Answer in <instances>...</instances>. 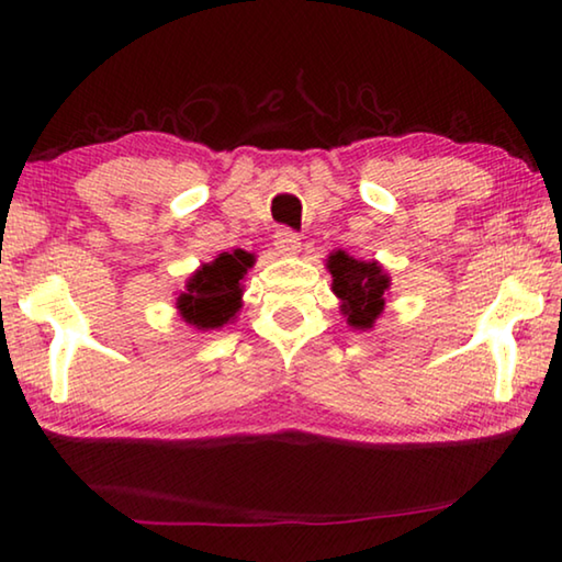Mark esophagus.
<instances>
[{"label":"esophagus","mask_w":562,"mask_h":562,"mask_svg":"<svg viewBox=\"0 0 562 562\" xmlns=\"http://www.w3.org/2000/svg\"><path fill=\"white\" fill-rule=\"evenodd\" d=\"M274 247H278V252L282 255L300 252V235L290 231V227H280V231L274 233Z\"/></svg>","instance_id":"esophagus-1"}]
</instances>
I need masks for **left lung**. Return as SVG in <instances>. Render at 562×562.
Listing matches in <instances>:
<instances>
[{
    "mask_svg": "<svg viewBox=\"0 0 562 562\" xmlns=\"http://www.w3.org/2000/svg\"><path fill=\"white\" fill-rule=\"evenodd\" d=\"M331 272V290L341 300V312L357 329H372L374 319L382 315L389 278L376 262H361L347 252H331L327 260Z\"/></svg>",
    "mask_w": 562,
    "mask_h": 562,
    "instance_id": "left-lung-1",
    "label": "left lung"
}]
</instances>
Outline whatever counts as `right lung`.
Listing matches in <instances>:
<instances>
[{
  "label": "right lung",
  "mask_w": 562,
  "mask_h": 562,
  "mask_svg": "<svg viewBox=\"0 0 562 562\" xmlns=\"http://www.w3.org/2000/svg\"><path fill=\"white\" fill-rule=\"evenodd\" d=\"M252 255L245 250L223 252L203 265L188 282V292L178 297V310L188 325L198 329H217L227 325L240 310V280L252 268Z\"/></svg>",
  "instance_id": "1"
}]
</instances>
